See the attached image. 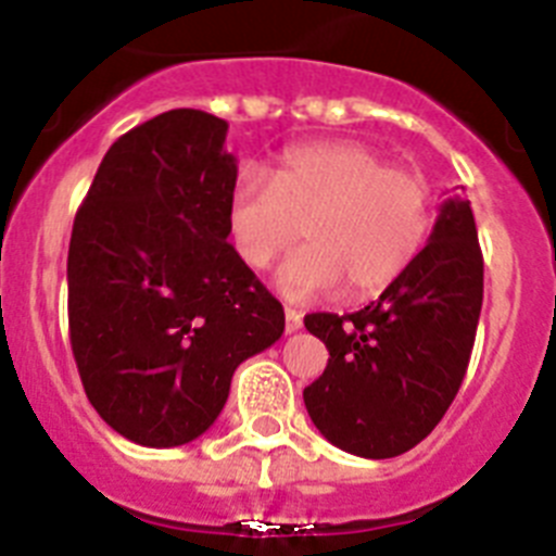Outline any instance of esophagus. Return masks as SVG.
Listing matches in <instances>:
<instances>
[{
  "instance_id": "1",
  "label": "esophagus",
  "mask_w": 556,
  "mask_h": 556,
  "mask_svg": "<svg viewBox=\"0 0 556 556\" xmlns=\"http://www.w3.org/2000/svg\"><path fill=\"white\" fill-rule=\"evenodd\" d=\"M283 317H287V333L301 331V326H303V314L301 312H294V308H287V312H283Z\"/></svg>"
}]
</instances>
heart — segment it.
I'll use <instances>...</instances> for the list:
<instances>
[{"mask_svg":"<svg viewBox=\"0 0 556 556\" xmlns=\"http://www.w3.org/2000/svg\"><path fill=\"white\" fill-rule=\"evenodd\" d=\"M431 219L429 180L358 141L292 147L269 180L244 172L228 198V239L250 269L281 258L303 228L308 248L278 275L292 301L392 287L426 248Z\"/></svg>","mask_w":556,"mask_h":556,"instance_id":"heart-1","label":"heart"}]
</instances>
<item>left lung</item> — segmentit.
Segmentation results:
<instances>
[{
    "label": "left lung",
    "mask_w": 556,
    "mask_h": 556,
    "mask_svg": "<svg viewBox=\"0 0 556 556\" xmlns=\"http://www.w3.org/2000/svg\"><path fill=\"white\" fill-rule=\"evenodd\" d=\"M484 298V258L468 200H445L417 262L353 314H306L328 348L303 390L328 443L390 459L431 434L462 387Z\"/></svg>",
    "instance_id": "8db88e82"
}]
</instances>
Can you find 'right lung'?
Instances as JSON below:
<instances>
[{
    "label": "right lung",
    "instance_id": "right-lung-1",
    "mask_svg": "<svg viewBox=\"0 0 556 556\" xmlns=\"http://www.w3.org/2000/svg\"><path fill=\"white\" fill-rule=\"evenodd\" d=\"M228 122L175 108L105 152L68 242V339L83 390L130 443L198 440L283 306L228 244Z\"/></svg>",
    "mask_w": 556,
    "mask_h": 556
}]
</instances>
